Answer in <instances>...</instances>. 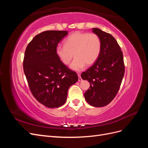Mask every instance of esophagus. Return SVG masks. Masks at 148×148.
I'll list each match as a JSON object with an SVG mask.
<instances>
[{"label":"esophagus","instance_id":"1","mask_svg":"<svg viewBox=\"0 0 148 148\" xmlns=\"http://www.w3.org/2000/svg\"><path fill=\"white\" fill-rule=\"evenodd\" d=\"M78 81L79 82H82V79L81 78V76H80V74L78 73Z\"/></svg>","mask_w":148,"mask_h":148}]
</instances>
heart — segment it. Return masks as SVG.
Listing matches in <instances>:
<instances>
[{
	"instance_id": "obj_1",
	"label": "heart",
	"mask_w": 148,
	"mask_h": 148,
	"mask_svg": "<svg viewBox=\"0 0 148 148\" xmlns=\"http://www.w3.org/2000/svg\"><path fill=\"white\" fill-rule=\"evenodd\" d=\"M101 51V42L96 34L73 33L64 41V46L58 45L56 53L62 64L69 65L75 57L70 68L76 71H81L85 65L91 66L98 59Z\"/></svg>"
}]
</instances>
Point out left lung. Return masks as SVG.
<instances>
[{
  "label": "left lung",
  "mask_w": 148,
  "mask_h": 148,
  "mask_svg": "<svg viewBox=\"0 0 148 148\" xmlns=\"http://www.w3.org/2000/svg\"><path fill=\"white\" fill-rule=\"evenodd\" d=\"M101 42L99 58L94 65L82 73L83 79L90 83L84 94L85 99L93 107L105 106L117 95L125 73L123 53L111 34L99 28H92Z\"/></svg>",
  "instance_id": "8db88e82"
}]
</instances>
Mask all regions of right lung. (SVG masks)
Instances as JSON below:
<instances>
[{
    "mask_svg": "<svg viewBox=\"0 0 148 148\" xmlns=\"http://www.w3.org/2000/svg\"><path fill=\"white\" fill-rule=\"evenodd\" d=\"M66 31H46L32 39L26 47L23 70L31 93L49 108H59L66 100L70 86L77 82L75 71L62 64L56 53Z\"/></svg>",
    "mask_w": 148,
    "mask_h": 148,
    "instance_id": "add662e5",
    "label": "right lung"
}]
</instances>
